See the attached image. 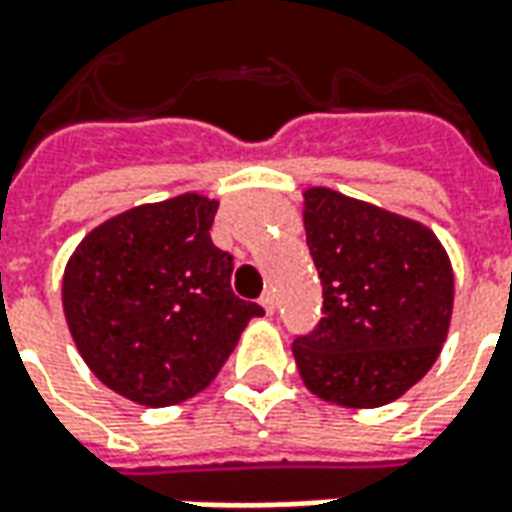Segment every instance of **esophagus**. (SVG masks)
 I'll use <instances>...</instances> for the list:
<instances>
[{
  "label": "esophagus",
  "instance_id": "34e87169",
  "mask_svg": "<svg viewBox=\"0 0 512 512\" xmlns=\"http://www.w3.org/2000/svg\"><path fill=\"white\" fill-rule=\"evenodd\" d=\"M260 304H263V310L271 315V312H274V293H271V290H266V293L260 296Z\"/></svg>",
  "mask_w": 512,
  "mask_h": 512
}]
</instances>
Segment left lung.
<instances>
[{"label": "left lung", "mask_w": 512, "mask_h": 512, "mask_svg": "<svg viewBox=\"0 0 512 512\" xmlns=\"http://www.w3.org/2000/svg\"><path fill=\"white\" fill-rule=\"evenodd\" d=\"M304 233L323 318L293 343L301 381L334 406H386L439 359L455 301L450 255L417 219L326 186L304 191Z\"/></svg>", "instance_id": "1"}]
</instances>
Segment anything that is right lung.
<instances>
[{
    "mask_svg": "<svg viewBox=\"0 0 512 512\" xmlns=\"http://www.w3.org/2000/svg\"><path fill=\"white\" fill-rule=\"evenodd\" d=\"M216 211L197 191L136 205L93 227L65 263L73 343L101 384L139 406L202 392L263 315L230 288L233 257L211 241Z\"/></svg>",
    "mask_w": 512,
    "mask_h": 512,
    "instance_id": "right-lung-1",
    "label": "right lung"
}]
</instances>
